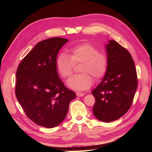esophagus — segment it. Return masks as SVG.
<instances>
[{"mask_svg": "<svg viewBox=\"0 0 152 152\" xmlns=\"http://www.w3.org/2000/svg\"><path fill=\"white\" fill-rule=\"evenodd\" d=\"M76 94H77V96H79V97H82V96H84V93H79V92H77V93Z\"/></svg>", "mask_w": 152, "mask_h": 152, "instance_id": "34e87169", "label": "esophagus"}]
</instances>
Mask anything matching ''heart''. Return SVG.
Returning <instances> with one entry per match:
<instances>
[{
	"label": "heart",
	"instance_id": "b5f03b06",
	"mask_svg": "<svg viewBox=\"0 0 152 152\" xmlns=\"http://www.w3.org/2000/svg\"><path fill=\"white\" fill-rule=\"evenodd\" d=\"M68 55L61 53L56 60V70L63 79L70 77L74 65L82 63L80 72L81 74L70 78L67 82L70 88L76 91H84L93 84L94 79H99L105 74L108 67V58L104 53L88 43L74 45L68 49ZM91 75L90 76V75Z\"/></svg>",
	"mask_w": 152,
	"mask_h": 152
}]
</instances>
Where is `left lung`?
Segmentation results:
<instances>
[{
	"label": "left lung",
	"instance_id": "left-lung-1",
	"mask_svg": "<svg viewBox=\"0 0 152 152\" xmlns=\"http://www.w3.org/2000/svg\"><path fill=\"white\" fill-rule=\"evenodd\" d=\"M105 45L108 67L103 80L92 91L93 112L98 120L110 122L122 117L132 104L137 87L136 70L128 50L115 40Z\"/></svg>",
	"mask_w": 152,
	"mask_h": 152
}]
</instances>
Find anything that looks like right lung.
I'll use <instances>...</instances> for the list:
<instances>
[{
  "label": "right lung",
  "instance_id": "add662e5",
  "mask_svg": "<svg viewBox=\"0 0 152 152\" xmlns=\"http://www.w3.org/2000/svg\"><path fill=\"white\" fill-rule=\"evenodd\" d=\"M68 41L53 37L39 42L17 69L18 102L31 121L46 128L56 127L64 121L69 104L76 98L64 85L56 66L59 50Z\"/></svg>",
  "mask_w": 152,
  "mask_h": 152
}]
</instances>
